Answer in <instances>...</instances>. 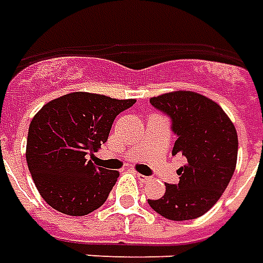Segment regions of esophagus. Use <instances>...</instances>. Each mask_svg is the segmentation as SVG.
Segmentation results:
<instances>
[{
    "label": "esophagus",
    "instance_id": "34e87169",
    "mask_svg": "<svg viewBox=\"0 0 263 263\" xmlns=\"http://www.w3.org/2000/svg\"><path fill=\"white\" fill-rule=\"evenodd\" d=\"M135 176L138 177V179H139V180H141V182H149V180H151V177L149 176H143V175H141V173H135Z\"/></svg>",
    "mask_w": 263,
    "mask_h": 263
}]
</instances>
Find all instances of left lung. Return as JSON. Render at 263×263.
Masks as SVG:
<instances>
[{
    "label": "left lung",
    "mask_w": 263,
    "mask_h": 263,
    "mask_svg": "<svg viewBox=\"0 0 263 263\" xmlns=\"http://www.w3.org/2000/svg\"><path fill=\"white\" fill-rule=\"evenodd\" d=\"M151 104L172 121L177 137L172 154L183 155L177 184H167L163 197L149 205L167 220H194L214 205L235 172V126L213 100L193 91H173L151 98Z\"/></svg>",
    "instance_id": "obj_1"
}]
</instances>
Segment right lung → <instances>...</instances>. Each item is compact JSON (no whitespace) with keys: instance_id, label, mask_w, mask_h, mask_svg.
<instances>
[{"instance_id":"add662e5","label":"right lung","mask_w":263,"mask_h":263,"mask_svg":"<svg viewBox=\"0 0 263 263\" xmlns=\"http://www.w3.org/2000/svg\"><path fill=\"white\" fill-rule=\"evenodd\" d=\"M135 104L91 92H70L45 104L31 121L26 163L37 192L67 215L90 214L108 198L120 173L88 159L108 139L115 117Z\"/></svg>"}]
</instances>
